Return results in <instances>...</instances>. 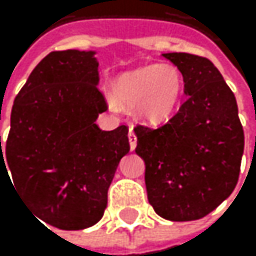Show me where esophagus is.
I'll return each instance as SVG.
<instances>
[{"instance_id": "obj_1", "label": "esophagus", "mask_w": 256, "mask_h": 256, "mask_svg": "<svg viewBox=\"0 0 256 256\" xmlns=\"http://www.w3.org/2000/svg\"><path fill=\"white\" fill-rule=\"evenodd\" d=\"M129 144H130V149H132V150L136 147V135H135V132H134L132 127L129 129Z\"/></svg>"}]
</instances>
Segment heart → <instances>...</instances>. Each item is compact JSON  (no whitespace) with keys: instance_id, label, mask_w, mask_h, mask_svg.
Returning a JSON list of instances; mask_svg holds the SVG:
<instances>
[{"instance_id":"obj_1","label":"heart","mask_w":256,"mask_h":256,"mask_svg":"<svg viewBox=\"0 0 256 256\" xmlns=\"http://www.w3.org/2000/svg\"><path fill=\"white\" fill-rule=\"evenodd\" d=\"M114 90L121 104L140 106L141 116L156 124L175 114L184 90V78L174 64H149L121 75Z\"/></svg>"}]
</instances>
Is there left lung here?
I'll use <instances>...</instances> for the list:
<instances>
[{
  "label": "left lung",
  "instance_id": "obj_1",
  "mask_svg": "<svg viewBox=\"0 0 256 256\" xmlns=\"http://www.w3.org/2000/svg\"><path fill=\"white\" fill-rule=\"evenodd\" d=\"M182 74L188 95L166 124L135 127L146 162L147 198L170 221L209 215L238 182L244 132L234 92L214 62L192 54H162Z\"/></svg>",
  "mask_w": 256,
  "mask_h": 256
}]
</instances>
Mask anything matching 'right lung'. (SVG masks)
Listing matches in <instances>:
<instances>
[{
  "label": "right lung",
  "mask_w": 256,
  "mask_h": 256,
  "mask_svg": "<svg viewBox=\"0 0 256 256\" xmlns=\"http://www.w3.org/2000/svg\"><path fill=\"white\" fill-rule=\"evenodd\" d=\"M94 55L61 50L41 60L14 101L4 149L0 136V175L10 169L38 218L62 230L102 218L120 160L130 150L127 126L106 132L95 124L107 102Z\"/></svg>",
  "instance_id": "obj_1"
}]
</instances>
